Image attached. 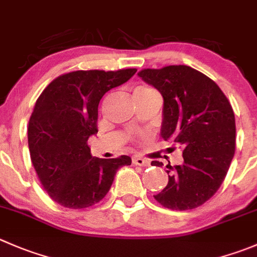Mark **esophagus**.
<instances>
[{
	"label": "esophagus",
	"mask_w": 257,
	"mask_h": 257,
	"mask_svg": "<svg viewBox=\"0 0 257 257\" xmlns=\"http://www.w3.org/2000/svg\"><path fill=\"white\" fill-rule=\"evenodd\" d=\"M133 163L137 164V166H142V167H148L149 162L147 159L142 158V157H133Z\"/></svg>",
	"instance_id": "obj_1"
}]
</instances>
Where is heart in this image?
Wrapping results in <instances>:
<instances>
[{
    "label": "heart",
    "mask_w": 257,
    "mask_h": 257,
    "mask_svg": "<svg viewBox=\"0 0 257 257\" xmlns=\"http://www.w3.org/2000/svg\"><path fill=\"white\" fill-rule=\"evenodd\" d=\"M149 90H152V89L146 88V86H139V88L136 89V91H134V93H146V91H149Z\"/></svg>",
    "instance_id": "b5f03b06"
}]
</instances>
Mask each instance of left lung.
Returning <instances> with one entry per match:
<instances>
[{"label": "left lung", "mask_w": 257, "mask_h": 257, "mask_svg": "<svg viewBox=\"0 0 257 257\" xmlns=\"http://www.w3.org/2000/svg\"><path fill=\"white\" fill-rule=\"evenodd\" d=\"M138 75L163 96L162 138L183 149L184 162L167 166L168 184L154 198L171 210L198 207L220 188L235 154L232 106L212 79L187 65L143 69Z\"/></svg>", "instance_id": "left-lung-1"}]
</instances>
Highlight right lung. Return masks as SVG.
I'll return each mask as SVG.
<instances>
[{
    "label": "right lung",
    "instance_id": "add662e5",
    "mask_svg": "<svg viewBox=\"0 0 257 257\" xmlns=\"http://www.w3.org/2000/svg\"><path fill=\"white\" fill-rule=\"evenodd\" d=\"M137 69L78 70L51 81L35 104L27 126L30 157L47 195L74 210L90 207L110 189L129 156L94 158L89 137L98 133V106L104 94L128 81Z\"/></svg>",
    "mask_w": 257,
    "mask_h": 257
}]
</instances>
